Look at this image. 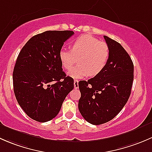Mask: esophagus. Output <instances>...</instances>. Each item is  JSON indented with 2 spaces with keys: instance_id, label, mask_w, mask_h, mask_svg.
<instances>
[{
  "instance_id": "obj_1",
  "label": "esophagus",
  "mask_w": 152,
  "mask_h": 152,
  "mask_svg": "<svg viewBox=\"0 0 152 152\" xmlns=\"http://www.w3.org/2000/svg\"><path fill=\"white\" fill-rule=\"evenodd\" d=\"M73 84H74L75 89H78V87H79V81L76 80V79H75L74 82H73Z\"/></svg>"
}]
</instances>
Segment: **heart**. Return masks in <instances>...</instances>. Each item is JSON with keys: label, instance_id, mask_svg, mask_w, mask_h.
Here are the masks:
<instances>
[{"label": "heart", "instance_id": "obj_1", "mask_svg": "<svg viewBox=\"0 0 152 152\" xmlns=\"http://www.w3.org/2000/svg\"><path fill=\"white\" fill-rule=\"evenodd\" d=\"M70 50L62 48L59 57L64 68L70 70L77 63L76 68L69 72L73 79H83L87 76H94L104 69L110 58V48L104 41H99L90 35H82L72 41Z\"/></svg>", "mask_w": 152, "mask_h": 152}]
</instances>
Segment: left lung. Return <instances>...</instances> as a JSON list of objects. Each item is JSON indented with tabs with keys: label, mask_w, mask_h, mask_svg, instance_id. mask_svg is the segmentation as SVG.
<instances>
[{
	"label": "left lung",
	"mask_w": 152,
	"mask_h": 152,
	"mask_svg": "<svg viewBox=\"0 0 152 152\" xmlns=\"http://www.w3.org/2000/svg\"><path fill=\"white\" fill-rule=\"evenodd\" d=\"M110 58L103 70L87 81L79 82V110L84 118L100 125L114 118L126 104L134 79V65L120 43L104 36Z\"/></svg>",
	"instance_id": "left-lung-1"
}]
</instances>
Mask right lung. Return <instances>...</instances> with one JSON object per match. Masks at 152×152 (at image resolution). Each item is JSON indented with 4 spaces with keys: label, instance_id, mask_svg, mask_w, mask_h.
<instances>
[{
    "label": "right lung",
    "instance_id": "right-lung-1",
    "mask_svg": "<svg viewBox=\"0 0 152 152\" xmlns=\"http://www.w3.org/2000/svg\"><path fill=\"white\" fill-rule=\"evenodd\" d=\"M73 31H46L32 37L23 47L13 71L15 97L27 115L49 121L59 113L74 87L73 78L62 70L59 57Z\"/></svg>",
    "mask_w": 152,
    "mask_h": 152
}]
</instances>
